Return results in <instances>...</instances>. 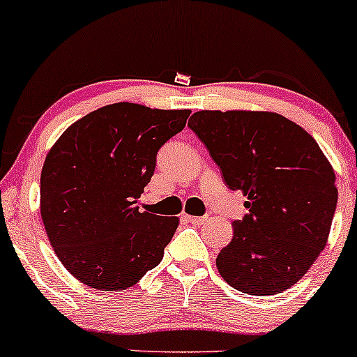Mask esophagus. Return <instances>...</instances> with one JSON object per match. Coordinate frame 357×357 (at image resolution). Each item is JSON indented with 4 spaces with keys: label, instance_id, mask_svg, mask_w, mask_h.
Here are the masks:
<instances>
[{
    "label": "esophagus",
    "instance_id": "34e87169",
    "mask_svg": "<svg viewBox=\"0 0 357 357\" xmlns=\"http://www.w3.org/2000/svg\"><path fill=\"white\" fill-rule=\"evenodd\" d=\"M183 219H187L189 222L195 224V226H200V224H204L207 221V218H199V215H189V214L183 215Z\"/></svg>",
    "mask_w": 357,
    "mask_h": 357
}]
</instances>
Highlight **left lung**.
Returning <instances> with one entry per match:
<instances>
[{
	"label": "left lung",
	"instance_id": "obj_1",
	"mask_svg": "<svg viewBox=\"0 0 357 357\" xmlns=\"http://www.w3.org/2000/svg\"><path fill=\"white\" fill-rule=\"evenodd\" d=\"M189 126L250 212L232 222L219 275L250 295L294 287L326 248L337 204L335 174L319 143L270 111H197Z\"/></svg>",
	"mask_w": 357,
	"mask_h": 357
}]
</instances>
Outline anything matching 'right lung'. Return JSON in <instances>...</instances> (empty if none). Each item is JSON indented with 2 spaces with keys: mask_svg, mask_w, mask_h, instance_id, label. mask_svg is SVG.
<instances>
[{
  "mask_svg": "<svg viewBox=\"0 0 357 357\" xmlns=\"http://www.w3.org/2000/svg\"><path fill=\"white\" fill-rule=\"evenodd\" d=\"M190 109L136 102L99 107L67 128L40 175V214L66 270L84 285L125 290L162 261L177 215L138 211L158 148L183 130Z\"/></svg>",
  "mask_w": 357,
  "mask_h": 357,
  "instance_id": "right-lung-1",
  "label": "right lung"
}]
</instances>
